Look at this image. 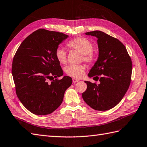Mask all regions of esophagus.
Instances as JSON below:
<instances>
[{
	"label": "esophagus",
	"mask_w": 147,
	"mask_h": 147,
	"mask_svg": "<svg viewBox=\"0 0 147 147\" xmlns=\"http://www.w3.org/2000/svg\"><path fill=\"white\" fill-rule=\"evenodd\" d=\"M78 81H80V80L76 79V78H73V82L74 83H78Z\"/></svg>",
	"instance_id": "1"
}]
</instances>
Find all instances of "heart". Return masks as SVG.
<instances>
[{"label": "heart", "mask_w": 147, "mask_h": 147, "mask_svg": "<svg viewBox=\"0 0 147 147\" xmlns=\"http://www.w3.org/2000/svg\"><path fill=\"white\" fill-rule=\"evenodd\" d=\"M67 46L71 49L79 51L83 54V59L88 63H92L94 59V56L92 53L93 45L90 40L83 37L74 38L67 43ZM56 57L58 62L64 64L67 62V55L66 51L61 47L56 51ZM86 66L84 64H70L65 67V73L69 76L74 78H80L83 76Z\"/></svg>", "instance_id": "1"}]
</instances>
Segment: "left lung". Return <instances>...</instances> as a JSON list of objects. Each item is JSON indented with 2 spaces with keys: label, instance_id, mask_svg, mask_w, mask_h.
<instances>
[{
  "label": "left lung",
  "instance_id": "obj_1",
  "mask_svg": "<svg viewBox=\"0 0 147 147\" xmlns=\"http://www.w3.org/2000/svg\"><path fill=\"white\" fill-rule=\"evenodd\" d=\"M85 34L98 39L99 52L88 77H101L98 85L84 81L87 89L82 97L94 110L107 111L120 103L128 89L132 72L131 58L123 44L107 34L94 30Z\"/></svg>",
  "mask_w": 147,
  "mask_h": 147
}]
</instances>
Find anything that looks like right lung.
<instances>
[{
	"mask_svg": "<svg viewBox=\"0 0 147 147\" xmlns=\"http://www.w3.org/2000/svg\"><path fill=\"white\" fill-rule=\"evenodd\" d=\"M68 37L61 32L38 29L23 40L13 57L12 74L17 96L33 114L46 115L55 111L72 84L69 76L57 80L63 71L56 51Z\"/></svg>",
	"mask_w": 147,
	"mask_h": 147,
	"instance_id": "1",
	"label": "right lung"
}]
</instances>
